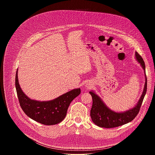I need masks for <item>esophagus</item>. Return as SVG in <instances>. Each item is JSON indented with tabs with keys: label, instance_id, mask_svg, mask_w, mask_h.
<instances>
[{
	"label": "esophagus",
	"instance_id": "obj_1",
	"mask_svg": "<svg viewBox=\"0 0 155 155\" xmlns=\"http://www.w3.org/2000/svg\"><path fill=\"white\" fill-rule=\"evenodd\" d=\"M91 86H92V84L90 83H86L85 84V86L86 88H90Z\"/></svg>",
	"mask_w": 155,
	"mask_h": 155
}]
</instances>
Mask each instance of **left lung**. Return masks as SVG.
Instances as JSON below:
<instances>
[{"label": "left lung", "mask_w": 155, "mask_h": 155, "mask_svg": "<svg viewBox=\"0 0 155 155\" xmlns=\"http://www.w3.org/2000/svg\"><path fill=\"white\" fill-rule=\"evenodd\" d=\"M135 58L144 71L145 78L143 90L139 101L132 108L124 112H117L109 108L101 98L94 91L91 90L90 91V94L93 98V105L91 109L90 115L93 122L96 125L105 128L118 127L130 122L139 114L143 98L146 94L147 80L145 74V65L142 58L137 51L135 53Z\"/></svg>", "instance_id": "obj_1"}]
</instances>
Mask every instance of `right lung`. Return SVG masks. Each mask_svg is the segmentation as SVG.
Segmentation results:
<instances>
[{"label": "right lung", "mask_w": 155, "mask_h": 155, "mask_svg": "<svg viewBox=\"0 0 155 155\" xmlns=\"http://www.w3.org/2000/svg\"><path fill=\"white\" fill-rule=\"evenodd\" d=\"M15 86L19 104L27 116L38 123L48 126L58 124L64 119L71 102L81 93L80 88H77L51 101L31 99L21 90L18 81V69Z\"/></svg>", "instance_id": "add662e5"}]
</instances>
